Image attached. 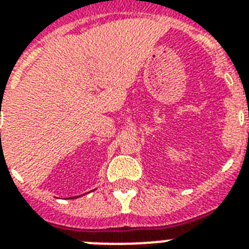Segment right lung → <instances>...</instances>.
Instances as JSON below:
<instances>
[{
	"label": "right lung",
	"instance_id": "right-lung-1",
	"mask_svg": "<svg viewBox=\"0 0 249 249\" xmlns=\"http://www.w3.org/2000/svg\"><path fill=\"white\" fill-rule=\"evenodd\" d=\"M75 197H77V196H75Z\"/></svg>",
	"mask_w": 249,
	"mask_h": 249
}]
</instances>
